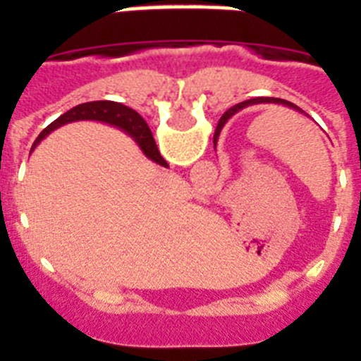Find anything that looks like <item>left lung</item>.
Returning a JSON list of instances; mask_svg holds the SVG:
<instances>
[{"label":"left lung","instance_id":"obj_1","mask_svg":"<svg viewBox=\"0 0 361 361\" xmlns=\"http://www.w3.org/2000/svg\"><path fill=\"white\" fill-rule=\"evenodd\" d=\"M257 103H280V104H286V106H291V108H296V110H300L298 106H295V104L293 103H289V101H286V99H273V97H258V99H250V101H244V103H240V104H237V106H233V108H229L228 111H226L224 116L220 117V121H219V126H216V132H215V139H216V135H219V132H220V128H222V124L226 123V119H229V117L233 116V114H235V111H238L240 110V108H245V106H250V104H257Z\"/></svg>","mask_w":361,"mask_h":361}]
</instances>
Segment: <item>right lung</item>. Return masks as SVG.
Listing matches in <instances>:
<instances>
[{
  "instance_id": "1",
  "label": "right lung",
  "mask_w": 361,
  "mask_h": 361,
  "mask_svg": "<svg viewBox=\"0 0 361 361\" xmlns=\"http://www.w3.org/2000/svg\"><path fill=\"white\" fill-rule=\"evenodd\" d=\"M85 119L103 121V123L116 124L119 128L126 130L130 135L135 137V141L139 142L142 152H145L152 161L159 162V164H166L164 159H162L161 153H159L155 139H153L152 132H149L148 124L145 123V119H142L135 110H132V108L124 106V104L121 103H114V101H92V103H82L78 104V106L70 108L66 114H63L61 117H57L52 124H49V126L39 133V137L36 139L34 146H36L47 133L56 130L57 126L72 123V121ZM34 146H32V148H34Z\"/></svg>"
}]
</instances>
